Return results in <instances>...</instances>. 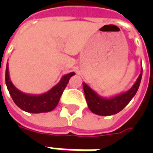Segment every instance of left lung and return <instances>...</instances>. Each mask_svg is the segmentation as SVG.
<instances>
[{
	"instance_id": "obj_1",
	"label": "left lung",
	"mask_w": 153,
	"mask_h": 153,
	"mask_svg": "<svg viewBox=\"0 0 153 153\" xmlns=\"http://www.w3.org/2000/svg\"><path fill=\"white\" fill-rule=\"evenodd\" d=\"M142 77V70L136 82L127 92L110 98H104L99 95L89 86L82 82L87 104L89 110L94 114L100 116H111L118 113L126 106L138 90Z\"/></svg>"
}]
</instances>
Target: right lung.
<instances>
[{"instance_id": "1", "label": "right lung", "mask_w": 153, "mask_h": 153, "mask_svg": "<svg viewBox=\"0 0 153 153\" xmlns=\"http://www.w3.org/2000/svg\"><path fill=\"white\" fill-rule=\"evenodd\" d=\"M75 75L71 72L62 76L59 83L53 87L50 90L41 94H25L19 90L12 82L9 76L8 63L6 68V85L9 94L14 103L23 111L30 113H42L48 112L55 108L59 101L63 91L69 82L70 78Z\"/></svg>"}]
</instances>
